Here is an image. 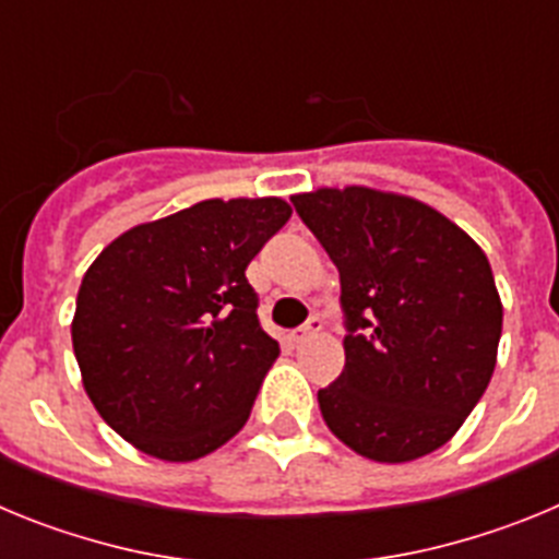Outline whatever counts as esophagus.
<instances>
[{
	"label": "esophagus",
	"mask_w": 559,
	"mask_h": 559,
	"mask_svg": "<svg viewBox=\"0 0 559 559\" xmlns=\"http://www.w3.org/2000/svg\"><path fill=\"white\" fill-rule=\"evenodd\" d=\"M316 333H322V319H319V316H310V322L305 324V328H299L290 333V341H294V344H302V341L313 338Z\"/></svg>",
	"instance_id": "obj_1"
}]
</instances>
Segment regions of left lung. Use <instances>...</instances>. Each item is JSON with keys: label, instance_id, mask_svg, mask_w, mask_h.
<instances>
[{"label": "left lung", "instance_id": "8db88e82", "mask_svg": "<svg viewBox=\"0 0 559 559\" xmlns=\"http://www.w3.org/2000/svg\"><path fill=\"white\" fill-rule=\"evenodd\" d=\"M294 206L338 269L344 372L319 389L330 431L372 462L437 451L496 369L503 308L490 260L442 212L372 187Z\"/></svg>", "mask_w": 559, "mask_h": 559}]
</instances>
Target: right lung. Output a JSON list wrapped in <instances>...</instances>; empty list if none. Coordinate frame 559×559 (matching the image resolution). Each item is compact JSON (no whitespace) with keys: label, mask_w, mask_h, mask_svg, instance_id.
Returning a JSON list of instances; mask_svg holds the SVG:
<instances>
[{"label":"right lung","mask_w":559,"mask_h":559,"mask_svg":"<svg viewBox=\"0 0 559 559\" xmlns=\"http://www.w3.org/2000/svg\"><path fill=\"white\" fill-rule=\"evenodd\" d=\"M283 199H210L122 231L78 290L72 347L97 414L136 451L195 462L249 419L280 344L246 269Z\"/></svg>","instance_id":"add662e5"}]
</instances>
